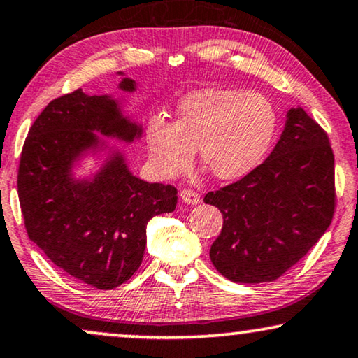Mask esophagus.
Instances as JSON below:
<instances>
[{
	"label": "esophagus",
	"mask_w": 358,
	"mask_h": 358,
	"mask_svg": "<svg viewBox=\"0 0 358 358\" xmlns=\"http://www.w3.org/2000/svg\"><path fill=\"white\" fill-rule=\"evenodd\" d=\"M180 196H181V201H183V203H186V204L194 206V204L201 203L199 193H196V191H193V189H183L180 193Z\"/></svg>",
	"instance_id": "34e87169"
}]
</instances>
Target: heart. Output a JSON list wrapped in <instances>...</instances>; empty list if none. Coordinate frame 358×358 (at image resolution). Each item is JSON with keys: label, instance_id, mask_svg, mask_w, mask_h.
I'll return each instance as SVG.
<instances>
[{"label": "heart", "instance_id": "heart-1", "mask_svg": "<svg viewBox=\"0 0 358 358\" xmlns=\"http://www.w3.org/2000/svg\"><path fill=\"white\" fill-rule=\"evenodd\" d=\"M275 128L278 113L263 94L203 89L180 100L173 123L162 115L150 117L144 139L150 164L162 177L185 173L198 148L215 178L235 180L259 164Z\"/></svg>", "mask_w": 358, "mask_h": 358}]
</instances>
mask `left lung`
<instances>
[{"label": "left lung", "mask_w": 358, "mask_h": 358, "mask_svg": "<svg viewBox=\"0 0 358 358\" xmlns=\"http://www.w3.org/2000/svg\"><path fill=\"white\" fill-rule=\"evenodd\" d=\"M224 225L209 256L238 284L279 279L313 248L336 209L334 154L326 131L290 108L273 152L243 178L204 196Z\"/></svg>", "instance_id": "8db88e82"}]
</instances>
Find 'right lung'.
Masks as SVG:
<instances>
[{
  "mask_svg": "<svg viewBox=\"0 0 358 358\" xmlns=\"http://www.w3.org/2000/svg\"><path fill=\"white\" fill-rule=\"evenodd\" d=\"M120 89L133 92L124 78ZM131 143L139 124L123 117L117 100L78 89L50 102L24 143L17 193L29 238L74 279L100 290L122 285L141 266L145 227L177 208V188L134 177L115 152L90 180L71 169L85 150H99V134Z\"/></svg>",
  "mask_w": 358,
  "mask_h": 358,
  "instance_id": "1",
  "label": "right lung"
}]
</instances>
